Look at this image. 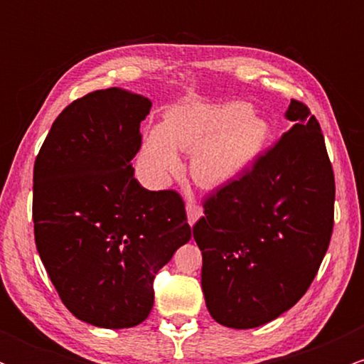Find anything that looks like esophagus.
Returning a JSON list of instances; mask_svg holds the SVG:
<instances>
[{"instance_id":"esophagus-1","label":"esophagus","mask_w":364,"mask_h":364,"mask_svg":"<svg viewBox=\"0 0 364 364\" xmlns=\"http://www.w3.org/2000/svg\"><path fill=\"white\" fill-rule=\"evenodd\" d=\"M186 215H188V223L193 225L196 220L203 215V208L200 207L196 202H191L190 200V202L186 203Z\"/></svg>"}]
</instances>
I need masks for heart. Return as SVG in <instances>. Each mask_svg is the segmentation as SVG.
<instances>
[{"mask_svg":"<svg viewBox=\"0 0 364 364\" xmlns=\"http://www.w3.org/2000/svg\"><path fill=\"white\" fill-rule=\"evenodd\" d=\"M267 139L269 124L253 116L250 104H185L173 107L166 114L164 124L149 133L141 157L150 173L166 178L181 169L176 149H196L191 174L200 186L212 188L240 176Z\"/></svg>","mask_w":364,"mask_h":364,"instance_id":"b5f03b06","label":"heart"}]
</instances>
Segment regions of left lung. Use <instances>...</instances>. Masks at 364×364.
<instances>
[{
	"mask_svg": "<svg viewBox=\"0 0 364 364\" xmlns=\"http://www.w3.org/2000/svg\"><path fill=\"white\" fill-rule=\"evenodd\" d=\"M286 118L289 132L207 196L193 225L207 308L225 327H260L294 306L332 237L336 179L320 123L296 99Z\"/></svg>",
	"mask_w": 364,
	"mask_h": 364,
	"instance_id": "obj_1",
	"label": "left lung"
}]
</instances>
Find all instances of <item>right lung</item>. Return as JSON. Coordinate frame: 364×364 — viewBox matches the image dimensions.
<instances>
[{"label": "right lung", "mask_w": 364, "mask_h": 364, "mask_svg": "<svg viewBox=\"0 0 364 364\" xmlns=\"http://www.w3.org/2000/svg\"><path fill=\"white\" fill-rule=\"evenodd\" d=\"M150 106L116 87L90 92L61 111L36 157L37 252L63 304L95 327L147 318L154 279L191 237L181 195L133 174Z\"/></svg>", "instance_id": "obj_1"}]
</instances>
